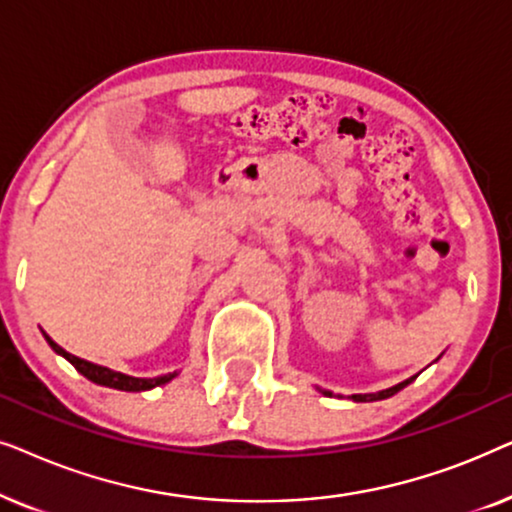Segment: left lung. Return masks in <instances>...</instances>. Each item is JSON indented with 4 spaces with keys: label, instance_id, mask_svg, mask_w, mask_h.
I'll use <instances>...</instances> for the list:
<instances>
[{
    "label": "left lung",
    "instance_id": "1",
    "mask_svg": "<svg viewBox=\"0 0 512 512\" xmlns=\"http://www.w3.org/2000/svg\"><path fill=\"white\" fill-rule=\"evenodd\" d=\"M415 380V377H410V380H403V382H398V384H394V387H389V389H382V391H377V394H352L349 398H352V401H356V403H373V401H384V398H389V396H394V394H398V391H401L403 387H408V384ZM321 394L324 396H335L333 391H328V389H319Z\"/></svg>",
    "mask_w": 512,
    "mask_h": 512
}]
</instances>
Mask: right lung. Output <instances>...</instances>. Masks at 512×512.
Wrapping results in <instances>:
<instances>
[{"label": "right lung", "mask_w": 512, "mask_h": 512, "mask_svg": "<svg viewBox=\"0 0 512 512\" xmlns=\"http://www.w3.org/2000/svg\"><path fill=\"white\" fill-rule=\"evenodd\" d=\"M44 338L48 345L55 354L65 356V359L72 363V366L79 370L83 377H88L90 382L95 384H102V387H109V389H121V391H149L153 387H160V384H167L174 377L179 375V370H174V373H167V375H158V377H132V375H125V373H118V370H111L107 366H97L93 361H86V359H79V356L69 354L67 349H62L58 342H53L48 338V333H44Z\"/></svg>", "instance_id": "1"}]
</instances>
